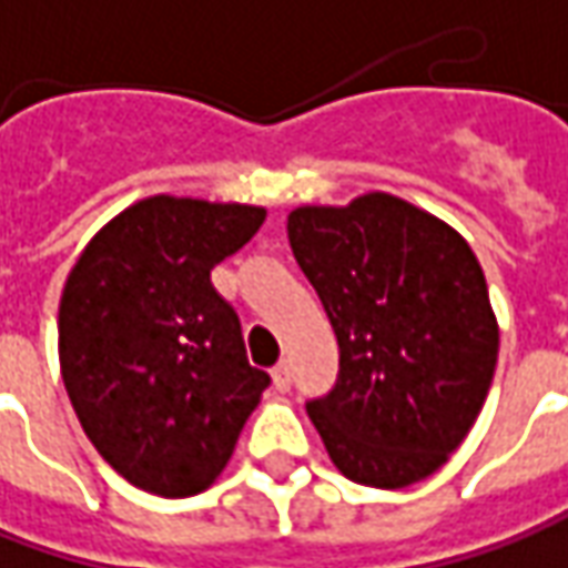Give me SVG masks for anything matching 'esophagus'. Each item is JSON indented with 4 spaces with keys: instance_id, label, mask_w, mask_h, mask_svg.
Segmentation results:
<instances>
[{
    "instance_id": "esophagus-1",
    "label": "esophagus",
    "mask_w": 568,
    "mask_h": 568,
    "mask_svg": "<svg viewBox=\"0 0 568 568\" xmlns=\"http://www.w3.org/2000/svg\"><path fill=\"white\" fill-rule=\"evenodd\" d=\"M273 386L280 393H288V386H292V367H288V362H280L273 367Z\"/></svg>"
}]
</instances>
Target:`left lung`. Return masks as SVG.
Returning <instances> with one entry per match:
<instances>
[{"instance_id":"1","label":"left lung","mask_w":568,"mask_h":568,"mask_svg":"<svg viewBox=\"0 0 568 568\" xmlns=\"http://www.w3.org/2000/svg\"><path fill=\"white\" fill-rule=\"evenodd\" d=\"M292 254L339 343L336 386L307 402L345 478L396 490L434 475L480 415L499 329L456 229L393 194L288 213Z\"/></svg>"}]
</instances>
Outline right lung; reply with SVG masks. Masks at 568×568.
<instances>
[{"mask_svg":"<svg viewBox=\"0 0 568 568\" xmlns=\"http://www.w3.org/2000/svg\"><path fill=\"white\" fill-rule=\"evenodd\" d=\"M264 220V206L156 194L103 225L69 273L59 304L69 399L97 453L148 494L206 490L270 386L210 283Z\"/></svg>","mask_w":568,"mask_h":568,"instance_id":"1","label":"right lung"}]
</instances>
